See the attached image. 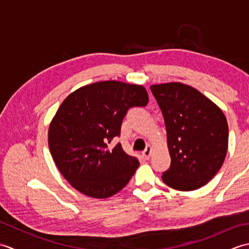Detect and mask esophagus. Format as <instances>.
Here are the masks:
<instances>
[{"instance_id": "34e87169", "label": "esophagus", "mask_w": 249, "mask_h": 249, "mask_svg": "<svg viewBox=\"0 0 249 249\" xmlns=\"http://www.w3.org/2000/svg\"><path fill=\"white\" fill-rule=\"evenodd\" d=\"M142 154H143L145 160H149V158H150L151 155H152V147H151L150 145H147L146 149L143 151V153H142Z\"/></svg>"}]
</instances>
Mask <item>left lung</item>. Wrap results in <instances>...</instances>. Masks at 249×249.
<instances>
[{
  "label": "left lung",
  "mask_w": 249,
  "mask_h": 249,
  "mask_svg": "<svg viewBox=\"0 0 249 249\" xmlns=\"http://www.w3.org/2000/svg\"><path fill=\"white\" fill-rule=\"evenodd\" d=\"M163 115L171 165L162 173L169 187L190 192L212 179L224 163L229 129L223 111L181 82L150 87Z\"/></svg>",
  "instance_id": "obj_1"
}]
</instances>
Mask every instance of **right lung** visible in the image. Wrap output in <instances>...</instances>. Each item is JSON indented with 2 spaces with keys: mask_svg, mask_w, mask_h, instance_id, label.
Listing matches in <instances>:
<instances>
[{
  "mask_svg": "<svg viewBox=\"0 0 249 249\" xmlns=\"http://www.w3.org/2000/svg\"><path fill=\"white\" fill-rule=\"evenodd\" d=\"M147 102L144 87L114 80L88 84L64 99L50 123L48 143L57 169L73 188L104 199L126 186L139 161L121 143H109L120 136L128 109Z\"/></svg>",
  "mask_w": 249,
  "mask_h": 249,
  "instance_id": "add662e5",
  "label": "right lung"
}]
</instances>
